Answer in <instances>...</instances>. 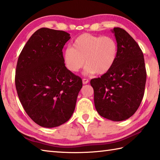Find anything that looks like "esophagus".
<instances>
[{
    "mask_svg": "<svg viewBox=\"0 0 160 160\" xmlns=\"http://www.w3.org/2000/svg\"><path fill=\"white\" fill-rule=\"evenodd\" d=\"M89 82V80L88 79H86V78H83L82 79V83L84 85H85V84H88Z\"/></svg>",
    "mask_w": 160,
    "mask_h": 160,
    "instance_id": "1",
    "label": "esophagus"
}]
</instances>
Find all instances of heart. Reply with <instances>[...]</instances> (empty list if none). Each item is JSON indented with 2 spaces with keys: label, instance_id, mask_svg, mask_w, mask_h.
<instances>
[{
  "label": "heart",
  "instance_id": "b5f03b06",
  "mask_svg": "<svg viewBox=\"0 0 160 160\" xmlns=\"http://www.w3.org/2000/svg\"><path fill=\"white\" fill-rule=\"evenodd\" d=\"M118 44L110 36L83 33L75 38L72 48L63 53V62L68 70L77 72L87 65L85 74L102 75L112 67L118 56Z\"/></svg>",
  "mask_w": 160,
  "mask_h": 160
}]
</instances>
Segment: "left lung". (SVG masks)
<instances>
[{
  "mask_svg": "<svg viewBox=\"0 0 160 160\" xmlns=\"http://www.w3.org/2000/svg\"><path fill=\"white\" fill-rule=\"evenodd\" d=\"M118 43V56L110 70L90 81L95 108L103 118L122 121L134 114L143 98L146 70L143 52L122 28L112 31Z\"/></svg>",
  "mask_w": 160,
  "mask_h": 160,
  "instance_id": "left-lung-1",
  "label": "left lung"
}]
</instances>
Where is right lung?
<instances>
[{
	"label": "right lung",
	"mask_w": 160,
	"mask_h": 160,
	"mask_svg": "<svg viewBox=\"0 0 160 160\" xmlns=\"http://www.w3.org/2000/svg\"><path fill=\"white\" fill-rule=\"evenodd\" d=\"M71 38L63 31L41 28L26 43L17 61L15 86L26 112L38 125H62L72 115L82 79L66 68L63 48Z\"/></svg>",
	"instance_id": "obj_1"
}]
</instances>
